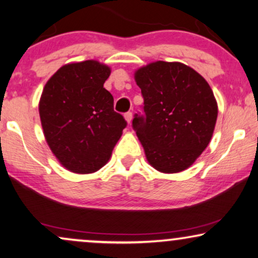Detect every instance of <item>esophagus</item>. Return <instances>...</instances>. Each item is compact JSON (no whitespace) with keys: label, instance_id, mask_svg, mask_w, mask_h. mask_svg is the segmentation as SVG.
<instances>
[{"label":"esophagus","instance_id":"esophagus-1","mask_svg":"<svg viewBox=\"0 0 258 258\" xmlns=\"http://www.w3.org/2000/svg\"><path fill=\"white\" fill-rule=\"evenodd\" d=\"M125 120L127 121V123H130L131 122V120H132V112H127V113H125Z\"/></svg>","mask_w":258,"mask_h":258}]
</instances>
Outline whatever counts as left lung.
<instances>
[{"label": "left lung", "mask_w": 258, "mask_h": 258, "mask_svg": "<svg viewBox=\"0 0 258 258\" xmlns=\"http://www.w3.org/2000/svg\"><path fill=\"white\" fill-rule=\"evenodd\" d=\"M144 114L132 126L151 166L164 173L186 170L210 143L218 107L207 80L180 62L149 63L135 73Z\"/></svg>", "instance_id": "8db88e82"}]
</instances>
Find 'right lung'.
<instances>
[{
  "mask_svg": "<svg viewBox=\"0 0 258 258\" xmlns=\"http://www.w3.org/2000/svg\"><path fill=\"white\" fill-rule=\"evenodd\" d=\"M109 74L111 68L94 60L64 64L41 94L44 138L60 164L74 173L100 170L127 125L104 88Z\"/></svg>",
  "mask_w": 258,
  "mask_h": 258,
  "instance_id": "add662e5",
  "label": "right lung"
}]
</instances>
